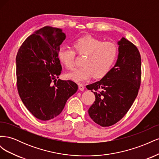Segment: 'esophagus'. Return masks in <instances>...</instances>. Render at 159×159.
Listing matches in <instances>:
<instances>
[{
  "label": "esophagus",
  "instance_id": "esophagus-1",
  "mask_svg": "<svg viewBox=\"0 0 159 159\" xmlns=\"http://www.w3.org/2000/svg\"><path fill=\"white\" fill-rule=\"evenodd\" d=\"M78 88L80 91H84V86L82 84H80L78 86Z\"/></svg>",
  "mask_w": 159,
  "mask_h": 159
}]
</instances>
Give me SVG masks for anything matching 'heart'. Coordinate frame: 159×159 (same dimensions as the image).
<instances>
[{"mask_svg": "<svg viewBox=\"0 0 159 159\" xmlns=\"http://www.w3.org/2000/svg\"><path fill=\"white\" fill-rule=\"evenodd\" d=\"M74 48L79 54L87 55L83 67L67 73V78L75 82H83L93 75L102 78L106 75L117 58L118 49L112 42H103L91 36L78 38L74 42ZM75 52L67 46H61L58 58L67 68H74Z\"/></svg>", "mask_w": 159, "mask_h": 159, "instance_id": "obj_1", "label": "heart"}]
</instances>
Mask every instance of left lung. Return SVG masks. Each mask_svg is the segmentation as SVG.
<instances>
[{"instance_id": "left-lung-1", "label": "left lung", "mask_w": 159, "mask_h": 159, "mask_svg": "<svg viewBox=\"0 0 159 159\" xmlns=\"http://www.w3.org/2000/svg\"><path fill=\"white\" fill-rule=\"evenodd\" d=\"M117 44L119 54L113 68L100 81L86 86L95 96L88 113L95 123L102 127L111 126L125 116L135 100L140 87L141 58L139 51L124 37Z\"/></svg>"}]
</instances>
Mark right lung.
<instances>
[{"label": "right lung", "mask_w": 159, "mask_h": 159, "mask_svg": "<svg viewBox=\"0 0 159 159\" xmlns=\"http://www.w3.org/2000/svg\"><path fill=\"white\" fill-rule=\"evenodd\" d=\"M65 39L60 28L45 26L28 36L16 55L18 94L27 109L42 121L60 115L78 88L71 80H57L61 71L58 51Z\"/></svg>", "instance_id": "obj_1"}]
</instances>
